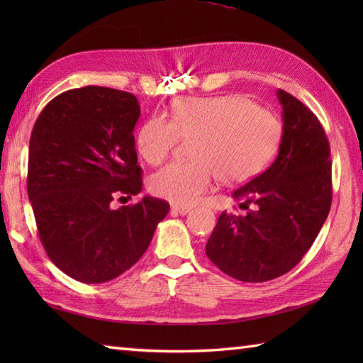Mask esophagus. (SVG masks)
Masks as SVG:
<instances>
[{
    "label": "esophagus",
    "mask_w": 363,
    "mask_h": 363,
    "mask_svg": "<svg viewBox=\"0 0 363 363\" xmlns=\"http://www.w3.org/2000/svg\"><path fill=\"white\" fill-rule=\"evenodd\" d=\"M190 211L191 207L189 206H177V204L172 206V213H176V215H187Z\"/></svg>",
    "instance_id": "esophagus-1"
}]
</instances>
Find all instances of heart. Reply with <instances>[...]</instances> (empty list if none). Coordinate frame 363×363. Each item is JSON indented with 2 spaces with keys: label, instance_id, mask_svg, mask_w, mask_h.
Instances as JSON below:
<instances>
[{
  "label": "heart",
  "instance_id": "heart-1",
  "mask_svg": "<svg viewBox=\"0 0 363 363\" xmlns=\"http://www.w3.org/2000/svg\"><path fill=\"white\" fill-rule=\"evenodd\" d=\"M281 137L282 125L272 111L242 95H218L176 101L172 120L156 115L143 123L135 146L150 165H160L181 138H194V160L169 164L151 179L154 195L191 206L217 177L228 186L252 179L273 159Z\"/></svg>",
  "mask_w": 363,
  "mask_h": 363
}]
</instances>
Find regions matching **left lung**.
<instances>
[{
  "instance_id": "1",
  "label": "left lung",
  "mask_w": 363,
  "mask_h": 363,
  "mask_svg": "<svg viewBox=\"0 0 363 363\" xmlns=\"http://www.w3.org/2000/svg\"><path fill=\"white\" fill-rule=\"evenodd\" d=\"M276 95L284 123L277 157L233 194L246 215L223 212L206 243L207 257L243 282L290 272L309 251L333 203L325 129L299 99L281 89Z\"/></svg>"
}]
</instances>
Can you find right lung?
<instances>
[{
	"label": "right lung",
	"mask_w": 363,
	"mask_h": 363,
	"mask_svg": "<svg viewBox=\"0 0 363 363\" xmlns=\"http://www.w3.org/2000/svg\"><path fill=\"white\" fill-rule=\"evenodd\" d=\"M140 117L128 91L87 86L45 106L29 140L28 196L38 235L60 272L84 284L118 277L140 259L169 204L143 196L134 126Z\"/></svg>",
	"instance_id": "obj_1"
}]
</instances>
